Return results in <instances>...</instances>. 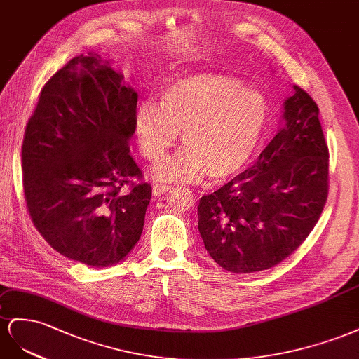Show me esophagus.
Instances as JSON below:
<instances>
[{"mask_svg": "<svg viewBox=\"0 0 359 359\" xmlns=\"http://www.w3.org/2000/svg\"><path fill=\"white\" fill-rule=\"evenodd\" d=\"M170 191H171V187L163 185V183H156V185L153 187V194H155L156 197H161V196H163V194H167Z\"/></svg>", "mask_w": 359, "mask_h": 359, "instance_id": "34e87169", "label": "esophagus"}]
</instances>
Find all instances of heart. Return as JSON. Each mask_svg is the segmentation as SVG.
Instances as JSON below:
<instances>
[{
	"label": "heart",
	"mask_w": 359,
	"mask_h": 359,
	"mask_svg": "<svg viewBox=\"0 0 359 359\" xmlns=\"http://www.w3.org/2000/svg\"><path fill=\"white\" fill-rule=\"evenodd\" d=\"M268 121L269 107L259 91L234 76L208 72L174 79L161 91L158 104H140L134 137L141 156L159 162L182 132L185 149L161 163L158 179L192 182L209 174L222 182L248 165Z\"/></svg>",
	"instance_id": "b5f03b06"
}]
</instances>
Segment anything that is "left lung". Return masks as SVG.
Returning <instances> with one entry per match:
<instances>
[{
	"mask_svg": "<svg viewBox=\"0 0 359 359\" xmlns=\"http://www.w3.org/2000/svg\"><path fill=\"white\" fill-rule=\"evenodd\" d=\"M257 162L200 198L198 231L210 257L234 273L273 268L299 248L327 197L330 153L319 107L301 87Z\"/></svg>",
	"mask_w": 359,
	"mask_h": 359,
	"instance_id": "left-lung-1",
	"label": "left lung"
}]
</instances>
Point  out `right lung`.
<instances>
[{
    "mask_svg": "<svg viewBox=\"0 0 359 359\" xmlns=\"http://www.w3.org/2000/svg\"><path fill=\"white\" fill-rule=\"evenodd\" d=\"M137 91L97 54L78 55L40 91L22 142L34 227L57 252L91 268L134 250L151 198L129 153Z\"/></svg>",
    "mask_w": 359,
    "mask_h": 359,
    "instance_id": "add662e5",
    "label": "right lung"
}]
</instances>
